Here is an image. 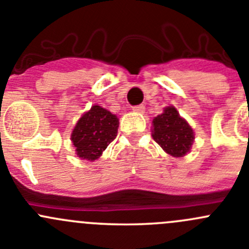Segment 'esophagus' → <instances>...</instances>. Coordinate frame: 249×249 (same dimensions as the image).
<instances>
[{
  "label": "esophagus",
  "mask_w": 249,
  "mask_h": 249,
  "mask_svg": "<svg viewBox=\"0 0 249 249\" xmlns=\"http://www.w3.org/2000/svg\"><path fill=\"white\" fill-rule=\"evenodd\" d=\"M133 111H134V112L143 113L144 111H145V106H144V105H137V106H133Z\"/></svg>",
  "instance_id": "1"
}]
</instances>
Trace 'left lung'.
I'll return each mask as SVG.
<instances>
[{
    "mask_svg": "<svg viewBox=\"0 0 249 249\" xmlns=\"http://www.w3.org/2000/svg\"><path fill=\"white\" fill-rule=\"evenodd\" d=\"M151 132L154 141L175 158L186 155L194 141L193 129L174 106L165 107L161 115L154 118Z\"/></svg>",
    "mask_w": 249,
    "mask_h": 249,
    "instance_id": "8db88e82",
    "label": "left lung"
}]
</instances>
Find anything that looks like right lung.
<instances>
[{"instance_id": "right-lung-1", "label": "right lung", "mask_w": 249, "mask_h": 249, "mask_svg": "<svg viewBox=\"0 0 249 249\" xmlns=\"http://www.w3.org/2000/svg\"><path fill=\"white\" fill-rule=\"evenodd\" d=\"M118 124L117 116L99 105L91 106L90 110L78 120L71 134L78 158L88 161L100 158L117 136Z\"/></svg>"}]
</instances>
